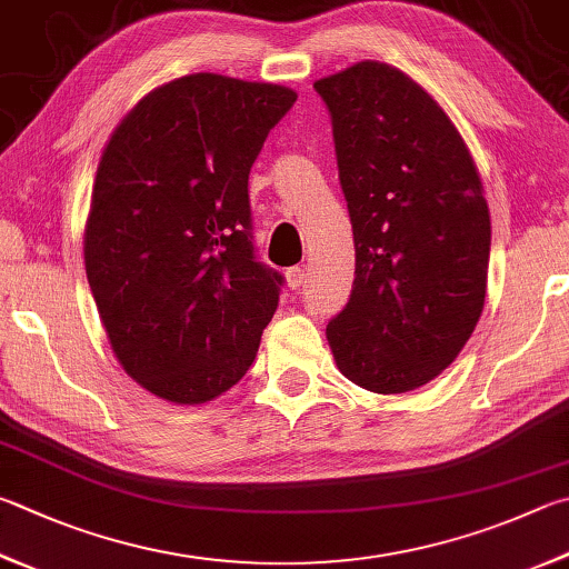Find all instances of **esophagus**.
Wrapping results in <instances>:
<instances>
[{"label":"esophagus","instance_id":"1","mask_svg":"<svg viewBox=\"0 0 569 569\" xmlns=\"http://www.w3.org/2000/svg\"><path fill=\"white\" fill-rule=\"evenodd\" d=\"M286 281H288V286L293 288H301L303 283H306V273H303V268L301 266H293V268H288L286 271Z\"/></svg>","mask_w":569,"mask_h":569}]
</instances>
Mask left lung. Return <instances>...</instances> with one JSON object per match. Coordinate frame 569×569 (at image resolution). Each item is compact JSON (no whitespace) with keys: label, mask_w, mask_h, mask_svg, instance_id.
Returning a JSON list of instances; mask_svg holds the SVG:
<instances>
[{"label":"left lung","mask_w":569,"mask_h":569,"mask_svg":"<svg viewBox=\"0 0 569 569\" xmlns=\"http://www.w3.org/2000/svg\"><path fill=\"white\" fill-rule=\"evenodd\" d=\"M313 89L333 121L356 281L326 328L336 366L370 392L440 376L485 306L490 211L448 113L408 74L358 61Z\"/></svg>","instance_id":"obj_1"}]
</instances>
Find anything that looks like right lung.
I'll return each instance as SVG.
<instances>
[{"mask_svg": "<svg viewBox=\"0 0 569 569\" xmlns=\"http://www.w3.org/2000/svg\"><path fill=\"white\" fill-rule=\"evenodd\" d=\"M296 91L189 74L149 91L101 153L87 278L123 370L177 406L239 383L283 276L256 261L249 173Z\"/></svg>", "mask_w": 569, "mask_h": 569, "instance_id": "add662e5", "label": "right lung"}]
</instances>
